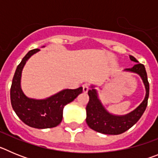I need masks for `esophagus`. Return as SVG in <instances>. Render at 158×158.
<instances>
[{"label": "esophagus", "mask_w": 158, "mask_h": 158, "mask_svg": "<svg viewBox=\"0 0 158 158\" xmlns=\"http://www.w3.org/2000/svg\"><path fill=\"white\" fill-rule=\"evenodd\" d=\"M82 87H83L84 93H87V92L89 90V85H88V84H84Z\"/></svg>", "instance_id": "obj_1"}]
</instances>
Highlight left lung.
<instances>
[{
  "instance_id": "left-lung-1",
  "label": "left lung",
  "mask_w": 158,
  "mask_h": 158,
  "mask_svg": "<svg viewBox=\"0 0 158 158\" xmlns=\"http://www.w3.org/2000/svg\"><path fill=\"white\" fill-rule=\"evenodd\" d=\"M131 61L137 62L133 67L125 70L131 71L140 75L146 87V94L145 100L135 111L123 116L113 115L107 112L97 97V93L94 89H89L88 94L89 101L86 106V123L88 126L99 133L105 135H119L133 127L141 118L148 104L150 93V85L148 81L147 73L144 65L139 63L135 57L130 55Z\"/></svg>"
}]
</instances>
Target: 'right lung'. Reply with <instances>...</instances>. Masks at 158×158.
<instances>
[{
	"mask_svg": "<svg viewBox=\"0 0 158 158\" xmlns=\"http://www.w3.org/2000/svg\"><path fill=\"white\" fill-rule=\"evenodd\" d=\"M39 51L34 49L29 51L18 65L11 85L10 99L14 111L25 124L31 127L45 129L55 127L62 122L64 107L76 99L83 89H65L45 100L27 98L20 88L21 72L27 60Z\"/></svg>",
	"mask_w": 158,
	"mask_h": 158,
	"instance_id": "right-lung-1",
	"label": "right lung"
}]
</instances>
